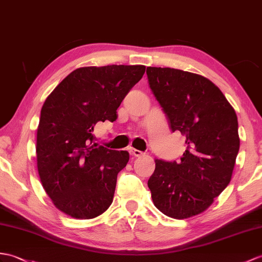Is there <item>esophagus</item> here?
I'll use <instances>...</instances> for the list:
<instances>
[{
  "label": "esophagus",
  "mask_w": 262,
  "mask_h": 262,
  "mask_svg": "<svg viewBox=\"0 0 262 262\" xmlns=\"http://www.w3.org/2000/svg\"><path fill=\"white\" fill-rule=\"evenodd\" d=\"M130 154L134 155L135 157H139V156H143L144 153L142 150H138V149H135V148H130Z\"/></svg>",
  "instance_id": "obj_1"
}]
</instances>
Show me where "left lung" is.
<instances>
[{
    "mask_svg": "<svg viewBox=\"0 0 262 262\" xmlns=\"http://www.w3.org/2000/svg\"><path fill=\"white\" fill-rule=\"evenodd\" d=\"M148 84L169 128L187 146L181 161L155 160L148 187L155 206L174 219L200 214L228 186L240 147L238 118L222 91L202 76L147 67Z\"/></svg>",
    "mask_w": 262,
    "mask_h": 262,
    "instance_id": "obj_1",
    "label": "left lung"
}]
</instances>
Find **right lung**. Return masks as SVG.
I'll return each mask as SVG.
<instances>
[{
  "label": "right lung",
  "mask_w": 262,
  "mask_h": 262,
  "mask_svg": "<svg viewBox=\"0 0 262 262\" xmlns=\"http://www.w3.org/2000/svg\"><path fill=\"white\" fill-rule=\"evenodd\" d=\"M145 66L83 67L46 99L36 133L41 183L53 204L75 219H93L112 204L127 150L96 143L95 126L115 121L117 108L141 80Z\"/></svg>",
  "instance_id": "obj_1"
}]
</instances>
